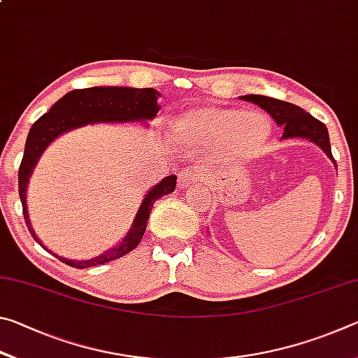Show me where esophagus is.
<instances>
[{"label":"esophagus","instance_id":"1","mask_svg":"<svg viewBox=\"0 0 358 358\" xmlns=\"http://www.w3.org/2000/svg\"><path fill=\"white\" fill-rule=\"evenodd\" d=\"M197 181V173L192 171V169H183V171L180 172V175H178V186L180 187H189V186H192L194 183H196Z\"/></svg>","mask_w":358,"mask_h":358}]
</instances>
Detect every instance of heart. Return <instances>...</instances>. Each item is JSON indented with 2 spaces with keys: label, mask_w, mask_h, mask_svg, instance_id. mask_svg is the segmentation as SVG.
<instances>
[{
  "label": "heart",
  "mask_w": 358,
  "mask_h": 358,
  "mask_svg": "<svg viewBox=\"0 0 358 358\" xmlns=\"http://www.w3.org/2000/svg\"><path fill=\"white\" fill-rule=\"evenodd\" d=\"M175 132L201 153L221 161L248 159L257 155L270 137L264 115L227 107H194L175 121Z\"/></svg>",
  "instance_id": "obj_1"
}]
</instances>
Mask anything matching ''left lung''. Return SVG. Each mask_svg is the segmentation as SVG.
Masks as SVG:
<instances>
[{
  "mask_svg": "<svg viewBox=\"0 0 358 358\" xmlns=\"http://www.w3.org/2000/svg\"><path fill=\"white\" fill-rule=\"evenodd\" d=\"M240 99L252 102V104L264 108L265 112H268L270 117L276 121V124L282 128L281 141H287V138H306V141L316 143L333 162V166L336 167V162L331 155L329 131H327L322 121L316 120L313 115L305 112L299 106L268 98V96L245 94Z\"/></svg>",
  "mask_w": 358,
  "mask_h": 358,
  "instance_id": "1",
  "label": "left lung"
}]
</instances>
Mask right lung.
Listing matches in <instances>:
<instances>
[{
  "label": "right lung",
  "instance_id": "obj_1",
  "mask_svg": "<svg viewBox=\"0 0 358 358\" xmlns=\"http://www.w3.org/2000/svg\"><path fill=\"white\" fill-rule=\"evenodd\" d=\"M159 92L155 88H131V87H92L85 90H74V92L66 93L62 99H58L55 104L50 107V110L42 115L36 121L28 132L25 153L19 169V194L23 207V217L31 232L33 238L38 243L52 252L53 256L58 257L62 262L68 264L76 268H88V266L101 265L110 260L118 259L124 254L131 252L134 248L141 243V240L147 229L150 211L153 210V205L162 196H167L175 191L177 186V175H169L159 183L150 187L145 194L143 201L138 207L134 216V221L131 224V229L117 245L108 248L102 254L87 260H76L66 259L58 256L53 251L42 243L36 237L34 229L31 227L28 216V205H27V191L29 178L34 172V167L38 166L41 156L48 148L55 138L66 134V132L74 131L77 128H83L88 124H99V123H142L148 124L147 121L153 120L159 106H157V98Z\"/></svg>",
  "mask_w": 358,
  "mask_h": 358
}]
</instances>
